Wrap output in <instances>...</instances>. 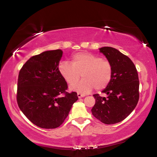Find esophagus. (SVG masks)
<instances>
[{"instance_id":"34e87169","label":"esophagus","mask_w":157,"mask_h":157,"mask_svg":"<svg viewBox=\"0 0 157 157\" xmlns=\"http://www.w3.org/2000/svg\"><path fill=\"white\" fill-rule=\"evenodd\" d=\"M84 96H85V94H81V93H78V97L79 98H82V97H84Z\"/></svg>"}]
</instances>
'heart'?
Listing matches in <instances>:
<instances>
[{
    "mask_svg": "<svg viewBox=\"0 0 157 157\" xmlns=\"http://www.w3.org/2000/svg\"><path fill=\"white\" fill-rule=\"evenodd\" d=\"M60 74L69 85L78 81L81 74L84 79L71 90L81 93H88L96 88L102 90L111 80L112 65L107 60L89 52H78L72 56V63L61 61L59 65Z\"/></svg>",
    "mask_w": 157,
    "mask_h": 157,
    "instance_id": "b5f03b06",
    "label": "heart"
}]
</instances>
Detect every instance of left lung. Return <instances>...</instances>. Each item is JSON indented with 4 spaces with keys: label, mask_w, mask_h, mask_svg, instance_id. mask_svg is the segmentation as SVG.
Here are the masks:
<instances>
[{
    "label": "left lung",
    "mask_w": 157,
    "mask_h": 157,
    "mask_svg": "<svg viewBox=\"0 0 157 157\" xmlns=\"http://www.w3.org/2000/svg\"><path fill=\"white\" fill-rule=\"evenodd\" d=\"M113 68L111 80L102 92L107 97L94 96L95 105L92 113L105 124L123 121L131 113L139 100V79L137 69L128 56L117 49L109 46L99 48Z\"/></svg>",
    "instance_id": "obj_1"
}]
</instances>
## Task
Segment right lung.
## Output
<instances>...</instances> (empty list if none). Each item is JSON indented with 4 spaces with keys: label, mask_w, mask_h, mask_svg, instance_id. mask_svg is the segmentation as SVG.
<instances>
[{
    "label": "right lung",
    "mask_w": 157,
    "mask_h": 157,
    "mask_svg": "<svg viewBox=\"0 0 157 157\" xmlns=\"http://www.w3.org/2000/svg\"><path fill=\"white\" fill-rule=\"evenodd\" d=\"M61 50L46 51L33 56L19 73L17 101L29 121L41 128L54 129L68 116L77 93H68L67 84L60 74Z\"/></svg>",
    "instance_id": "1"
}]
</instances>
